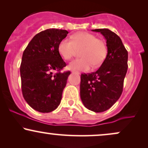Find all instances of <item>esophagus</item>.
Returning a JSON list of instances; mask_svg holds the SVG:
<instances>
[{"mask_svg":"<svg viewBox=\"0 0 148 148\" xmlns=\"http://www.w3.org/2000/svg\"><path fill=\"white\" fill-rule=\"evenodd\" d=\"M72 73H75L76 74H80V73H79V72H74V71H73Z\"/></svg>","mask_w":148,"mask_h":148,"instance_id":"esophagus-1","label":"esophagus"}]
</instances>
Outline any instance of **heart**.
I'll use <instances>...</instances> for the list:
<instances>
[{
  "instance_id": "heart-1",
  "label": "heart",
  "mask_w": 148,
  "mask_h": 148,
  "mask_svg": "<svg viewBox=\"0 0 148 148\" xmlns=\"http://www.w3.org/2000/svg\"><path fill=\"white\" fill-rule=\"evenodd\" d=\"M81 58L72 60L69 69L77 71H87L92 67H99L108 53L106 43L102 39L88 32H79L71 37V40L65 38L59 42L58 51L65 60H70L80 50Z\"/></svg>"
}]
</instances>
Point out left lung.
<instances>
[{
    "mask_svg": "<svg viewBox=\"0 0 148 148\" xmlns=\"http://www.w3.org/2000/svg\"><path fill=\"white\" fill-rule=\"evenodd\" d=\"M106 39L108 54L96 72L81 75L80 94L85 108L95 112L110 109L120 98L127 71V51L121 39L108 29H92Z\"/></svg>",
    "mask_w": 148,
    "mask_h": 148,
    "instance_id": "obj_1",
    "label": "left lung"
}]
</instances>
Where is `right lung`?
<instances>
[{"instance_id":"1","label":"right lung","mask_w":148,"mask_h":148,"mask_svg":"<svg viewBox=\"0 0 148 148\" xmlns=\"http://www.w3.org/2000/svg\"><path fill=\"white\" fill-rule=\"evenodd\" d=\"M67 34L65 29L44 30L34 36L23 51L20 67L23 96L40 112L54 111L61 101L70 72H60L66 63L58 46Z\"/></svg>"}]
</instances>
